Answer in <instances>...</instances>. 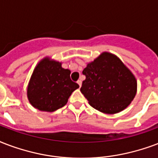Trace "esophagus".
Here are the masks:
<instances>
[{
    "mask_svg": "<svg viewBox=\"0 0 158 158\" xmlns=\"http://www.w3.org/2000/svg\"><path fill=\"white\" fill-rule=\"evenodd\" d=\"M77 83H78V84L79 85V87H81V85H82V80H81V79H79V80L77 81Z\"/></svg>",
    "mask_w": 158,
    "mask_h": 158,
    "instance_id": "34e87169",
    "label": "esophagus"
}]
</instances>
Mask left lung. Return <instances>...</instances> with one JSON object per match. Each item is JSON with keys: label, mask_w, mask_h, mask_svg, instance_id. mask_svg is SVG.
Instances as JSON below:
<instances>
[{"label": "left lung", "mask_w": 158, "mask_h": 158, "mask_svg": "<svg viewBox=\"0 0 158 158\" xmlns=\"http://www.w3.org/2000/svg\"><path fill=\"white\" fill-rule=\"evenodd\" d=\"M86 76L80 91L98 111L114 114L123 111L137 94V79L118 56L103 52L83 70Z\"/></svg>", "instance_id": "obj_1"}]
</instances>
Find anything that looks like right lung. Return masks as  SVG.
<instances>
[{"instance_id": "add662e5", "label": "right lung", "mask_w": 158, "mask_h": 158, "mask_svg": "<svg viewBox=\"0 0 158 158\" xmlns=\"http://www.w3.org/2000/svg\"><path fill=\"white\" fill-rule=\"evenodd\" d=\"M70 70L62 63L45 57L37 64L27 86V98L34 108L54 112L65 105L69 96L79 87L70 79Z\"/></svg>"}]
</instances>
